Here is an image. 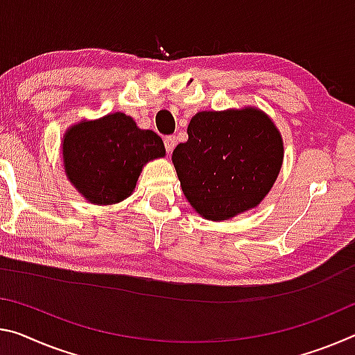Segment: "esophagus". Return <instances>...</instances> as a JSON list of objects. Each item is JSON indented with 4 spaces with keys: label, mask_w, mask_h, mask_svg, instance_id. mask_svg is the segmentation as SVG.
Segmentation results:
<instances>
[{
    "label": "esophagus",
    "mask_w": 355,
    "mask_h": 355,
    "mask_svg": "<svg viewBox=\"0 0 355 355\" xmlns=\"http://www.w3.org/2000/svg\"><path fill=\"white\" fill-rule=\"evenodd\" d=\"M175 145H177L175 136H167V137L164 139V147H166L167 153H172L173 148H175Z\"/></svg>",
    "instance_id": "esophagus-1"
}]
</instances>
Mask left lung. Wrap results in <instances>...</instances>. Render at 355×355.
<instances>
[{
	"label": "left lung",
	"mask_w": 355,
	"mask_h": 355,
	"mask_svg": "<svg viewBox=\"0 0 355 355\" xmlns=\"http://www.w3.org/2000/svg\"><path fill=\"white\" fill-rule=\"evenodd\" d=\"M283 157V137L272 118L246 105L198 112L172 162L191 207L210 221H227L266 199Z\"/></svg>",
	"instance_id": "obj_1"
}]
</instances>
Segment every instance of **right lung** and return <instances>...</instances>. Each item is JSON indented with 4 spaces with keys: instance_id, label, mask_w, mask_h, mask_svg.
<instances>
[{
    "instance_id": "add662e5",
    "label": "right lung",
    "mask_w": 355,
    "mask_h": 355,
    "mask_svg": "<svg viewBox=\"0 0 355 355\" xmlns=\"http://www.w3.org/2000/svg\"><path fill=\"white\" fill-rule=\"evenodd\" d=\"M166 156L162 139L140 129L123 112L67 128L61 140L64 173L94 205H114L132 194L147 162Z\"/></svg>"
}]
</instances>
